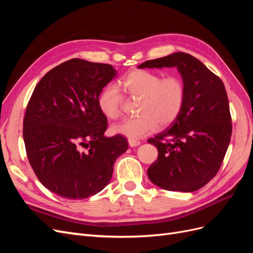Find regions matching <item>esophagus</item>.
<instances>
[{"mask_svg":"<svg viewBox=\"0 0 253 253\" xmlns=\"http://www.w3.org/2000/svg\"><path fill=\"white\" fill-rule=\"evenodd\" d=\"M140 144V141L139 140H134V139H128V145L131 148H134V147H137V145Z\"/></svg>","mask_w":253,"mask_h":253,"instance_id":"1","label":"esophagus"}]
</instances>
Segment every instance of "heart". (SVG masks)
<instances>
[{"instance_id":"obj_1","label":"heart","mask_w":253,"mask_h":253,"mask_svg":"<svg viewBox=\"0 0 253 253\" xmlns=\"http://www.w3.org/2000/svg\"><path fill=\"white\" fill-rule=\"evenodd\" d=\"M120 86L127 95L138 98L137 117L112 126V132L128 139H139L155 132L159 124L168 126L178 117L185 103V85L177 76L160 77L156 73L136 70L122 77ZM124 96L115 84L105 86L98 97V106L106 118L120 115Z\"/></svg>"}]
</instances>
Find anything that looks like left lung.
Masks as SVG:
<instances>
[{"instance_id":"1","label":"left lung","mask_w":253,"mask_h":253,"mask_svg":"<svg viewBox=\"0 0 253 253\" xmlns=\"http://www.w3.org/2000/svg\"><path fill=\"white\" fill-rule=\"evenodd\" d=\"M138 68L176 67L185 85V103L169 128L148 140L158 157L148 169L157 187L193 192L219 170L232 133L225 85L195 57L174 52L145 61Z\"/></svg>"}]
</instances>
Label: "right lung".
<instances>
[{"mask_svg": "<svg viewBox=\"0 0 253 253\" xmlns=\"http://www.w3.org/2000/svg\"><path fill=\"white\" fill-rule=\"evenodd\" d=\"M116 76L110 64L71 59L34 89L23 122L27 157L42 185L63 198L100 192L115 160L127 150L125 137L104 135L108 120L98 106L99 95Z\"/></svg>", "mask_w": 253, "mask_h": 253, "instance_id": "obj_1", "label": "right lung"}]
</instances>
